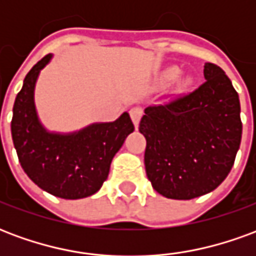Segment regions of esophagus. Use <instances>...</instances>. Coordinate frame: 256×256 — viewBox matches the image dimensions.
Listing matches in <instances>:
<instances>
[{
    "instance_id": "34e87169",
    "label": "esophagus",
    "mask_w": 256,
    "mask_h": 256,
    "mask_svg": "<svg viewBox=\"0 0 256 256\" xmlns=\"http://www.w3.org/2000/svg\"><path fill=\"white\" fill-rule=\"evenodd\" d=\"M144 115V110L141 108V106H134V108H132L130 110V116H132V120H133L134 126L137 128L140 123V119H141V116Z\"/></svg>"
}]
</instances>
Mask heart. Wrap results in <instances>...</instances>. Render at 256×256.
<instances>
[{
  "mask_svg": "<svg viewBox=\"0 0 256 256\" xmlns=\"http://www.w3.org/2000/svg\"><path fill=\"white\" fill-rule=\"evenodd\" d=\"M178 72H180V70H178L177 67H170L168 70H166V72H164V78H166L167 80H172V79H174L176 76H177Z\"/></svg>",
  "mask_w": 256,
  "mask_h": 256,
  "instance_id": "heart-1",
  "label": "heart"
}]
</instances>
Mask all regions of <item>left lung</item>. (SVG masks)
Returning a JSON list of instances; mask_svg holds the SVG:
<instances>
[{"label":"left lung","mask_w":256,"mask_h":256,"mask_svg":"<svg viewBox=\"0 0 256 256\" xmlns=\"http://www.w3.org/2000/svg\"><path fill=\"white\" fill-rule=\"evenodd\" d=\"M204 78L192 93L148 106L140 122L146 177L164 198L190 200L218 188L240 148L237 92L216 64L206 63Z\"/></svg>","instance_id":"8db88e82"}]
</instances>
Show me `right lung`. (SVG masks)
I'll use <instances>...</instances> for the list:
<instances>
[{"mask_svg":"<svg viewBox=\"0 0 256 256\" xmlns=\"http://www.w3.org/2000/svg\"><path fill=\"white\" fill-rule=\"evenodd\" d=\"M50 58L46 54L31 68L16 96L10 123L14 150L26 174L41 189L62 198H88L102 186L134 124L124 112L115 122L93 123L75 133L48 132L36 115L34 89Z\"/></svg>","mask_w":256,"mask_h":256,"instance_id":"right-lung-1","label":"right lung"}]
</instances>
